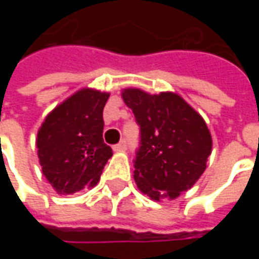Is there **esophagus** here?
<instances>
[{"instance_id": "obj_1", "label": "esophagus", "mask_w": 259, "mask_h": 259, "mask_svg": "<svg viewBox=\"0 0 259 259\" xmlns=\"http://www.w3.org/2000/svg\"><path fill=\"white\" fill-rule=\"evenodd\" d=\"M126 147H127V144H126V141L122 140L120 143H118L116 146H113L112 147V150L115 152H119V151H124L126 150Z\"/></svg>"}]
</instances>
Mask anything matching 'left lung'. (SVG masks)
Wrapping results in <instances>:
<instances>
[{"label":"left lung","mask_w":259,"mask_h":259,"mask_svg":"<svg viewBox=\"0 0 259 259\" xmlns=\"http://www.w3.org/2000/svg\"><path fill=\"white\" fill-rule=\"evenodd\" d=\"M122 98L140 126L135 180L151 200H175L206 168L212 137L205 120L176 93L123 89Z\"/></svg>","instance_id":"left-lung-1"}]
</instances>
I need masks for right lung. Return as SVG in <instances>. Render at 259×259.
<instances>
[{"label": "right lung", "mask_w": 259, "mask_h": 259, "mask_svg": "<svg viewBox=\"0 0 259 259\" xmlns=\"http://www.w3.org/2000/svg\"><path fill=\"white\" fill-rule=\"evenodd\" d=\"M109 93L81 89L48 113L37 132L42 175L58 194H74L98 183L112 157L102 139V111Z\"/></svg>", "instance_id": "right-lung-1"}]
</instances>
